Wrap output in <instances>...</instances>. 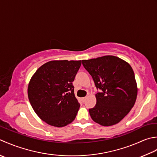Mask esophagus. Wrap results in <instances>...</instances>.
<instances>
[{
    "mask_svg": "<svg viewBox=\"0 0 157 157\" xmlns=\"http://www.w3.org/2000/svg\"><path fill=\"white\" fill-rule=\"evenodd\" d=\"M86 98H87V97H84V98H82V101H85V100H86Z\"/></svg>",
    "mask_w": 157,
    "mask_h": 157,
    "instance_id": "1",
    "label": "esophagus"
}]
</instances>
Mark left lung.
<instances>
[{
	"label": "left lung",
	"mask_w": 157,
	"mask_h": 157,
	"mask_svg": "<svg viewBox=\"0 0 157 157\" xmlns=\"http://www.w3.org/2000/svg\"><path fill=\"white\" fill-rule=\"evenodd\" d=\"M98 92L95 106L89 110L93 121L102 126L118 123L135 104L137 88L133 70L125 61L113 56L82 60Z\"/></svg>",
	"instance_id": "1"
}]
</instances>
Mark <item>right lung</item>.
I'll return each mask as SVG.
<instances>
[{
	"instance_id": "1",
	"label": "right lung",
	"mask_w": 157,
	"mask_h": 157,
	"mask_svg": "<svg viewBox=\"0 0 157 157\" xmlns=\"http://www.w3.org/2000/svg\"><path fill=\"white\" fill-rule=\"evenodd\" d=\"M81 61L55 60L44 63L31 78L28 95L41 120L62 127L72 123L80 104L75 95L74 81Z\"/></svg>"
}]
</instances>
